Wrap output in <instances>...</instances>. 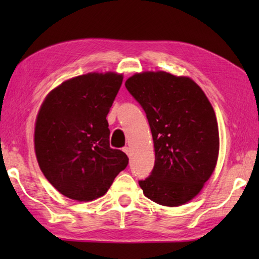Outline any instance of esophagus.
Wrapping results in <instances>:
<instances>
[{"label": "esophagus", "instance_id": "esophagus-1", "mask_svg": "<svg viewBox=\"0 0 259 259\" xmlns=\"http://www.w3.org/2000/svg\"><path fill=\"white\" fill-rule=\"evenodd\" d=\"M123 152H124L125 154L128 155V156H130V155H131V152H130V148H129V147H126V146H125V147H123Z\"/></svg>", "mask_w": 259, "mask_h": 259}]
</instances>
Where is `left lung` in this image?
I'll return each mask as SVG.
<instances>
[{
  "instance_id": "left-lung-1",
  "label": "left lung",
  "mask_w": 259,
  "mask_h": 259,
  "mask_svg": "<svg viewBox=\"0 0 259 259\" xmlns=\"http://www.w3.org/2000/svg\"><path fill=\"white\" fill-rule=\"evenodd\" d=\"M125 88L145 111L154 143V168L139 186L161 205L188 202L217 163L219 134L211 104L192 78L162 71L135 74Z\"/></svg>"
}]
</instances>
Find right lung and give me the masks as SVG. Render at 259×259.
<instances>
[{"label":"right lung","instance_id":"1","mask_svg":"<svg viewBox=\"0 0 259 259\" xmlns=\"http://www.w3.org/2000/svg\"><path fill=\"white\" fill-rule=\"evenodd\" d=\"M122 74L88 73L61 83L47 96L34 133L35 154L57 191L76 201L103 196L129 159L109 147L106 116Z\"/></svg>","mask_w":259,"mask_h":259}]
</instances>
